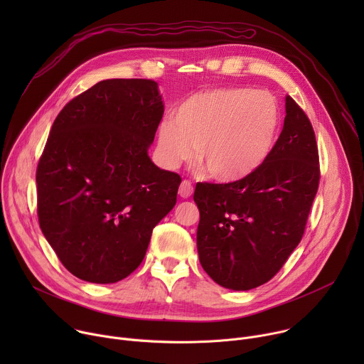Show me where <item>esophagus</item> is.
<instances>
[{"mask_svg": "<svg viewBox=\"0 0 364 364\" xmlns=\"http://www.w3.org/2000/svg\"><path fill=\"white\" fill-rule=\"evenodd\" d=\"M178 194L183 198H188L193 194V184L188 180H183L180 184V188H178Z\"/></svg>", "mask_w": 364, "mask_h": 364, "instance_id": "esophagus-1", "label": "esophagus"}]
</instances>
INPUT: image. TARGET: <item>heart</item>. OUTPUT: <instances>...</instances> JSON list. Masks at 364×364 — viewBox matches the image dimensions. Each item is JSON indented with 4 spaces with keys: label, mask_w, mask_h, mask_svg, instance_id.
<instances>
[{
    "label": "heart",
    "mask_w": 364,
    "mask_h": 364,
    "mask_svg": "<svg viewBox=\"0 0 364 364\" xmlns=\"http://www.w3.org/2000/svg\"><path fill=\"white\" fill-rule=\"evenodd\" d=\"M279 107L267 90L222 87L184 100L174 121L159 131V149L168 167L194 159L197 146L215 178L235 181L264 163L279 128Z\"/></svg>",
    "instance_id": "1"
}]
</instances>
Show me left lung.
<instances>
[{"instance_id": "obj_1", "label": "left lung", "mask_w": 364, "mask_h": 364, "mask_svg": "<svg viewBox=\"0 0 364 364\" xmlns=\"http://www.w3.org/2000/svg\"><path fill=\"white\" fill-rule=\"evenodd\" d=\"M282 132L264 163L246 177L197 183V250L219 285L247 291L272 279L302 239L320 183L316 134L287 96Z\"/></svg>"}]
</instances>
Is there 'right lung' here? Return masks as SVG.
<instances>
[{
    "label": "right lung",
    "mask_w": 364,
    "mask_h": 364,
    "mask_svg": "<svg viewBox=\"0 0 364 364\" xmlns=\"http://www.w3.org/2000/svg\"><path fill=\"white\" fill-rule=\"evenodd\" d=\"M163 114L157 82L108 79L55 119L36 171L37 216L79 279L114 284L131 275L152 229L176 205L181 177L148 157Z\"/></svg>",
    "instance_id": "right-lung-1"
}]
</instances>
